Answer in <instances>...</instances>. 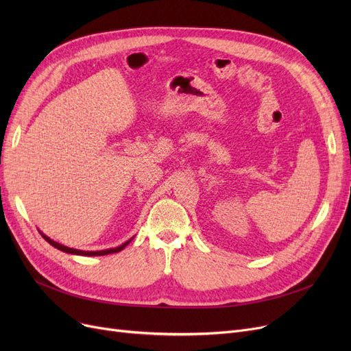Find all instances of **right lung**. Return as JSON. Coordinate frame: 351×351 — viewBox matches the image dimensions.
Returning a JSON list of instances; mask_svg holds the SVG:
<instances>
[{"instance_id":"obj_1","label":"right lung","mask_w":351,"mask_h":351,"mask_svg":"<svg viewBox=\"0 0 351 351\" xmlns=\"http://www.w3.org/2000/svg\"><path fill=\"white\" fill-rule=\"evenodd\" d=\"M40 233H41V232H40ZM41 236L45 239V241H47L49 245H52L55 249L62 250V252H65V253H71V254H80V256H104V254H109V253H118V252H121L122 249H125V246H128L129 242L132 241V239H129L128 242L122 243L121 246H118V247H115V249H106V250H98V252H85V250H78V249H72V247L64 246V245H61V243H58V242H53L52 239H49V237L45 236L44 233H41Z\"/></svg>"}]
</instances>
